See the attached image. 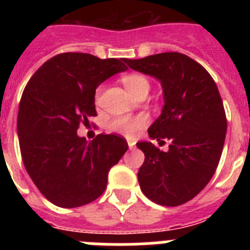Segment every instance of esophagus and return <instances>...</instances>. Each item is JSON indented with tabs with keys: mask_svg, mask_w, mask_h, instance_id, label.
<instances>
[{
	"mask_svg": "<svg viewBox=\"0 0 250 250\" xmlns=\"http://www.w3.org/2000/svg\"><path fill=\"white\" fill-rule=\"evenodd\" d=\"M135 144H136L135 141H134V140H131V139H127V145H129V147H130V149H132V147L135 146Z\"/></svg>",
	"mask_w": 250,
	"mask_h": 250,
	"instance_id": "esophagus-1",
	"label": "esophagus"
}]
</instances>
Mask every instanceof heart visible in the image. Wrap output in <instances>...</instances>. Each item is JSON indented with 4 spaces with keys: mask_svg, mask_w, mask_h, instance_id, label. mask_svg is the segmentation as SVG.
<instances>
[{
    "mask_svg": "<svg viewBox=\"0 0 250 250\" xmlns=\"http://www.w3.org/2000/svg\"><path fill=\"white\" fill-rule=\"evenodd\" d=\"M123 83L127 91L134 96L138 91L143 89H149V81L143 75L127 74L123 76ZM101 87L96 92V98L100 96ZM149 123V118L145 114L136 115V116H118L114 118L109 124V129L121 135L132 136L134 134L145 127Z\"/></svg>",
    "mask_w": 250,
    "mask_h": 250,
    "instance_id": "heart-1",
    "label": "heart"
}]
</instances>
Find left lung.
Instances as JSON below:
<instances>
[{
    "label": "left lung",
    "instance_id": "1",
    "mask_svg": "<svg viewBox=\"0 0 250 250\" xmlns=\"http://www.w3.org/2000/svg\"><path fill=\"white\" fill-rule=\"evenodd\" d=\"M124 62L158 79L164 92L163 111L147 132L159 144L169 140V150L136 144L145 154L138 173L141 191L156 204H184L210 182L222 156L227 118L219 90L200 63L180 52Z\"/></svg>",
    "mask_w": 250,
    "mask_h": 250
}]
</instances>
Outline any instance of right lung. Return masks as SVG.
<instances>
[{
	"label": "right lung",
	"mask_w": 250,
	"mask_h": 250,
	"mask_svg": "<svg viewBox=\"0 0 250 250\" xmlns=\"http://www.w3.org/2000/svg\"><path fill=\"white\" fill-rule=\"evenodd\" d=\"M123 61L83 52L56 55L23 90L17 116L22 160L37 189L57 207H83L98 199L109 170L129 147L118 135L99 134L87 141L76 132L96 116V87L127 70Z\"/></svg>",
	"instance_id": "add662e5"
}]
</instances>
